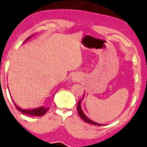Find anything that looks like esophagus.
<instances>
[{
    "label": "esophagus",
    "mask_w": 147,
    "mask_h": 147,
    "mask_svg": "<svg viewBox=\"0 0 147 147\" xmlns=\"http://www.w3.org/2000/svg\"><path fill=\"white\" fill-rule=\"evenodd\" d=\"M81 79H82V75L78 72H73L71 75V78H70L72 82H78L81 80Z\"/></svg>",
    "instance_id": "esophagus-1"
}]
</instances>
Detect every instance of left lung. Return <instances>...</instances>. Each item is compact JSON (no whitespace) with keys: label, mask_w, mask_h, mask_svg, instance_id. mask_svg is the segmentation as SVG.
Returning a JSON list of instances; mask_svg holds the SVG:
<instances>
[{"label":"left lung","mask_w":147,"mask_h":147,"mask_svg":"<svg viewBox=\"0 0 147 147\" xmlns=\"http://www.w3.org/2000/svg\"><path fill=\"white\" fill-rule=\"evenodd\" d=\"M84 96H85V92H84V97H83L82 99L79 100V101L78 102V105H77V111H78V114L79 115V116H80V117L82 118V119L84 120L85 122H86V123H90V124H92V125H98V126H100V125H102V124H99V123H96V122L92 121L91 119H90V118H88V116L84 114V111L82 110V107H81V103H82V101H83V100H84Z\"/></svg>","instance_id":"left-lung-1"}]
</instances>
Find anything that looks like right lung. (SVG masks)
<instances>
[{
  "label": "right lung",
  "mask_w": 147,
  "mask_h": 147,
  "mask_svg": "<svg viewBox=\"0 0 147 147\" xmlns=\"http://www.w3.org/2000/svg\"><path fill=\"white\" fill-rule=\"evenodd\" d=\"M33 36V35H31V36L29 37L26 40L24 41L23 43H24L26 41H27L29 39H30L31 38V37ZM13 100L14 105H15L16 107L18 110H19L20 112L22 113L23 114H26V115H29V116H43V115H45L46 113L47 112V111L49 109V107H45V106H40V107H37V108H35V109H22L21 108V107H19V106H18L16 105V103H15L13 101V100Z\"/></svg>",
  "instance_id": "right-lung-1"
}]
</instances>
